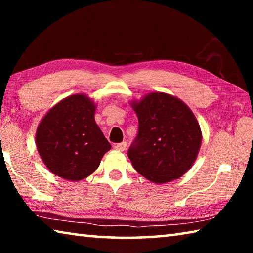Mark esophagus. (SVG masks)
<instances>
[{
    "label": "esophagus",
    "mask_w": 253,
    "mask_h": 253,
    "mask_svg": "<svg viewBox=\"0 0 253 253\" xmlns=\"http://www.w3.org/2000/svg\"><path fill=\"white\" fill-rule=\"evenodd\" d=\"M126 146H127L126 142H123V143H119V144H115L114 145V148L116 149V151H118V152H123V151H125Z\"/></svg>",
    "instance_id": "esophagus-1"
}]
</instances>
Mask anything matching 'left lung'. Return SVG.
<instances>
[{"instance_id":"left-lung-1","label":"left lung","mask_w":253,"mask_h":253,"mask_svg":"<svg viewBox=\"0 0 253 253\" xmlns=\"http://www.w3.org/2000/svg\"><path fill=\"white\" fill-rule=\"evenodd\" d=\"M138 135L128 149L134 169L148 181L164 184L192 168L202 143L199 122L185 102L165 92L131 100Z\"/></svg>"}]
</instances>
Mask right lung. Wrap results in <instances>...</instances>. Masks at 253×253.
I'll return each instance as SVG.
<instances>
[{
    "label": "right lung",
    "mask_w": 253,
    "mask_h": 253,
    "mask_svg": "<svg viewBox=\"0 0 253 253\" xmlns=\"http://www.w3.org/2000/svg\"><path fill=\"white\" fill-rule=\"evenodd\" d=\"M97 105L84 93H75L55 104L41 119L36 145L51 173L77 182L98 169L111 148L95 121Z\"/></svg>",
    "instance_id": "add662e5"
}]
</instances>
